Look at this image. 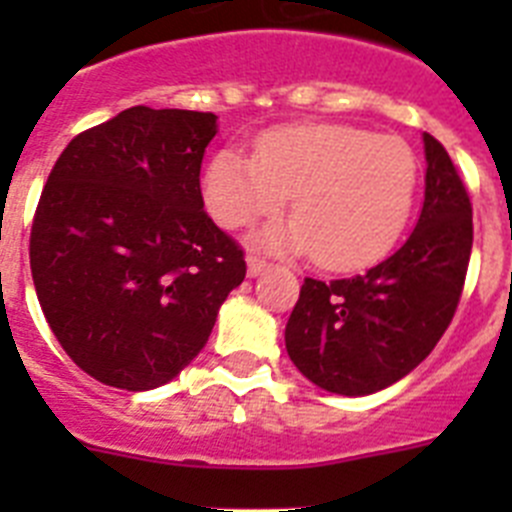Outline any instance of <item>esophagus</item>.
Wrapping results in <instances>:
<instances>
[{
	"label": "esophagus",
	"instance_id": "obj_1",
	"mask_svg": "<svg viewBox=\"0 0 512 512\" xmlns=\"http://www.w3.org/2000/svg\"><path fill=\"white\" fill-rule=\"evenodd\" d=\"M248 277H261L264 271H269V264H266L264 259H259V256H248Z\"/></svg>",
	"mask_w": 512,
	"mask_h": 512
}]
</instances>
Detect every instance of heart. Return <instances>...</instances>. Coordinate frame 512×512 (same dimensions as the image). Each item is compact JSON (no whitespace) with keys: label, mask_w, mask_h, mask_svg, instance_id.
<instances>
[{"label":"heart","mask_w":512,"mask_h":512,"mask_svg":"<svg viewBox=\"0 0 512 512\" xmlns=\"http://www.w3.org/2000/svg\"><path fill=\"white\" fill-rule=\"evenodd\" d=\"M418 158L395 135L336 122L269 130L256 153L225 148L210 161L202 194L223 228L274 215L292 194L295 215L266 225L256 243L274 253H312L328 269L382 259L408 225Z\"/></svg>","instance_id":"1"}]
</instances>
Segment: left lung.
Wrapping results in <instances>:
<instances>
[{
  "label": "left lung",
  "instance_id": "left-lung-1",
  "mask_svg": "<svg viewBox=\"0 0 512 512\" xmlns=\"http://www.w3.org/2000/svg\"><path fill=\"white\" fill-rule=\"evenodd\" d=\"M423 148L425 200L408 241L364 274L302 284L284 343L320 390L359 397L400 382L454 318L472 253V202L446 148L428 133Z\"/></svg>",
  "mask_w": 512,
  "mask_h": 512
}]
</instances>
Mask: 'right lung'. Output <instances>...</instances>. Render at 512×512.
<instances>
[{
    "label": "right lung",
    "instance_id": "add662e5",
    "mask_svg": "<svg viewBox=\"0 0 512 512\" xmlns=\"http://www.w3.org/2000/svg\"><path fill=\"white\" fill-rule=\"evenodd\" d=\"M215 133L212 112L140 104L76 135L45 182L30 233L35 292L63 351L97 382H171L246 277L243 251L202 202Z\"/></svg>",
    "mask_w": 512,
    "mask_h": 512
}]
</instances>
